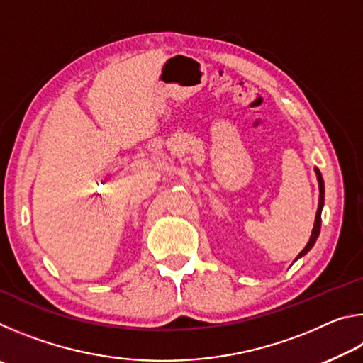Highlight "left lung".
Wrapping results in <instances>:
<instances>
[{
	"instance_id": "obj_1",
	"label": "left lung",
	"mask_w": 363,
	"mask_h": 363,
	"mask_svg": "<svg viewBox=\"0 0 363 363\" xmlns=\"http://www.w3.org/2000/svg\"><path fill=\"white\" fill-rule=\"evenodd\" d=\"M315 174H317V181H318V190H320V196H318V208H317V214H315V223H314V229H312V233H311V238L309 242H307V245L304 247V250L301 251V253L298 255L296 259H299V257H303L307 251H309L312 247H314V243L317 240L318 233H320V224H322V208H323V200H325V186H323V177L320 174V171H318L315 168Z\"/></svg>"
}]
</instances>
